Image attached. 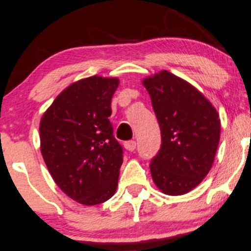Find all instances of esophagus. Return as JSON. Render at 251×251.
<instances>
[{
	"label": "esophagus",
	"instance_id": "1",
	"mask_svg": "<svg viewBox=\"0 0 251 251\" xmlns=\"http://www.w3.org/2000/svg\"><path fill=\"white\" fill-rule=\"evenodd\" d=\"M125 148L127 149V151H135V149H136V141L131 140V141L125 142Z\"/></svg>",
	"mask_w": 251,
	"mask_h": 251
}]
</instances>
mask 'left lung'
Returning a JSON list of instances; mask_svg holds the SVG:
<instances>
[{"mask_svg":"<svg viewBox=\"0 0 251 251\" xmlns=\"http://www.w3.org/2000/svg\"><path fill=\"white\" fill-rule=\"evenodd\" d=\"M161 133V146L151 161L154 183L169 196H181L209 174L220 142L219 114L187 81L160 72L143 80Z\"/></svg>","mask_w":251,"mask_h":251,"instance_id":"8db88e82","label":"left lung"}]
</instances>
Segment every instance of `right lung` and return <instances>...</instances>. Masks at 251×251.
Wrapping results in <instances>:
<instances>
[{"instance_id": "obj_1", "label": "right lung", "mask_w": 251, "mask_h": 251, "mask_svg": "<svg viewBox=\"0 0 251 251\" xmlns=\"http://www.w3.org/2000/svg\"><path fill=\"white\" fill-rule=\"evenodd\" d=\"M116 77L91 76L68 86L40 123L41 153L57 186L77 203L97 205L114 196L123 147L113 135Z\"/></svg>"}]
</instances>
